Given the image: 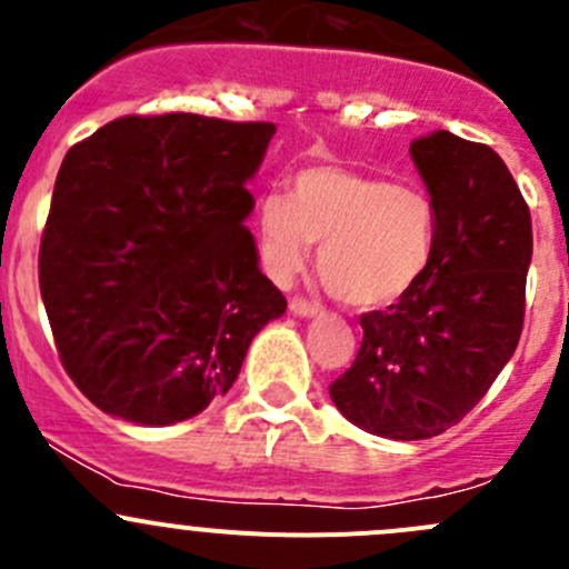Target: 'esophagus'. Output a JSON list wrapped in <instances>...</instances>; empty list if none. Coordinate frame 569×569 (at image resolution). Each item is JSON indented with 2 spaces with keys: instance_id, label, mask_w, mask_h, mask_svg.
Masks as SVG:
<instances>
[{
  "instance_id": "obj_1",
  "label": "esophagus",
  "mask_w": 569,
  "mask_h": 569,
  "mask_svg": "<svg viewBox=\"0 0 569 569\" xmlns=\"http://www.w3.org/2000/svg\"><path fill=\"white\" fill-rule=\"evenodd\" d=\"M289 308L295 317H313V313H319V302L306 300V297H291Z\"/></svg>"
}]
</instances>
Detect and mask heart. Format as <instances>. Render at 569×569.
Here are the masks:
<instances>
[{
  "label": "heart",
  "mask_w": 569,
  "mask_h": 569,
  "mask_svg": "<svg viewBox=\"0 0 569 569\" xmlns=\"http://www.w3.org/2000/svg\"><path fill=\"white\" fill-rule=\"evenodd\" d=\"M261 258L278 280L319 248V278L332 297L355 308L393 302L418 283L435 248V206L421 189L343 168L302 170L291 198L258 200Z\"/></svg>",
  "instance_id": "obj_1"
}]
</instances>
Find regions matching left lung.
Instances as JSON below:
<instances>
[{
  "label": "left lung",
  "mask_w": 569,
  "mask_h": 569,
  "mask_svg": "<svg viewBox=\"0 0 569 569\" xmlns=\"http://www.w3.org/2000/svg\"><path fill=\"white\" fill-rule=\"evenodd\" d=\"M410 153L435 206L432 258L360 317L358 358L330 386L355 427L391 440L435 438L490 391L523 332L531 263L529 206L490 146L432 131Z\"/></svg>",
  "instance_id": "left-lung-1"
}]
</instances>
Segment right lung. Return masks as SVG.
Instances as JSON below:
<instances>
[{"label": "right lung", "mask_w": 569, "mask_h": 569, "mask_svg": "<svg viewBox=\"0 0 569 569\" xmlns=\"http://www.w3.org/2000/svg\"><path fill=\"white\" fill-rule=\"evenodd\" d=\"M274 123L126 114L66 153L40 239V295L73 386L142 427L226 396L286 297L258 269L244 183Z\"/></svg>", "instance_id": "1"}]
</instances>
